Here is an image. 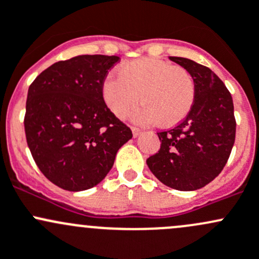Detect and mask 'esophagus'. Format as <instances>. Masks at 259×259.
Masks as SVG:
<instances>
[{
	"label": "esophagus",
	"mask_w": 259,
	"mask_h": 259,
	"mask_svg": "<svg viewBox=\"0 0 259 259\" xmlns=\"http://www.w3.org/2000/svg\"><path fill=\"white\" fill-rule=\"evenodd\" d=\"M140 133H141V130L140 128H137V127H132V135H133V137H138V136H140Z\"/></svg>",
	"instance_id": "obj_1"
}]
</instances>
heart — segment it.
Returning <instances> with one entry per match:
<instances>
[{
  "instance_id": "1",
  "label": "heart",
  "mask_w": 259,
  "mask_h": 259,
  "mask_svg": "<svg viewBox=\"0 0 259 259\" xmlns=\"http://www.w3.org/2000/svg\"><path fill=\"white\" fill-rule=\"evenodd\" d=\"M196 86L191 73L180 66L154 58H140L119 67L118 76L110 74L102 83L103 102L118 118H124L141 98L140 121H158L173 126L191 111Z\"/></svg>"
}]
</instances>
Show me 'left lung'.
Wrapping results in <instances>:
<instances>
[{
	"mask_svg": "<svg viewBox=\"0 0 259 259\" xmlns=\"http://www.w3.org/2000/svg\"><path fill=\"white\" fill-rule=\"evenodd\" d=\"M169 60L191 73L196 96L181 123L157 133L161 148L147 158V166L163 185L196 191L212 182L227 163L236 138L233 100L208 67L183 57Z\"/></svg>",
	"mask_w": 259,
	"mask_h": 259,
	"instance_id": "obj_1",
	"label": "left lung"
}]
</instances>
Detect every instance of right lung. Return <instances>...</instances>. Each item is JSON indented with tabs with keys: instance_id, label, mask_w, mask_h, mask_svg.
<instances>
[{
	"instance_id": "right-lung-1",
	"label": "right lung",
	"mask_w": 259,
	"mask_h": 259,
	"mask_svg": "<svg viewBox=\"0 0 259 259\" xmlns=\"http://www.w3.org/2000/svg\"><path fill=\"white\" fill-rule=\"evenodd\" d=\"M117 56L82 55L53 63L27 93L25 132L47 180L71 192L97 186L132 131L108 110L102 83Z\"/></svg>"
}]
</instances>
